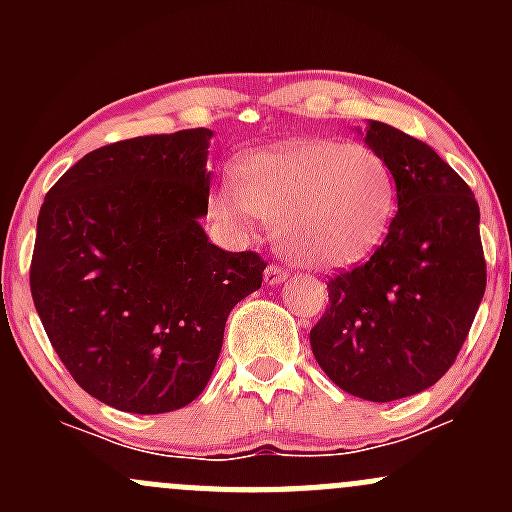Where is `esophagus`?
I'll return each instance as SVG.
<instances>
[{
  "label": "esophagus",
  "instance_id": "34e87169",
  "mask_svg": "<svg viewBox=\"0 0 512 512\" xmlns=\"http://www.w3.org/2000/svg\"><path fill=\"white\" fill-rule=\"evenodd\" d=\"M287 280V270L280 265H267L265 270V282L267 285H280V282Z\"/></svg>",
  "mask_w": 512,
  "mask_h": 512
}]
</instances>
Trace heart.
I'll use <instances>...</instances> for the list:
<instances>
[{
    "label": "heart",
    "instance_id": "obj_1",
    "mask_svg": "<svg viewBox=\"0 0 512 512\" xmlns=\"http://www.w3.org/2000/svg\"><path fill=\"white\" fill-rule=\"evenodd\" d=\"M230 225H275L280 250L309 270H344L366 260L394 223L399 185L389 160L361 143L307 138L260 151L220 188Z\"/></svg>",
    "mask_w": 512,
    "mask_h": 512
}]
</instances>
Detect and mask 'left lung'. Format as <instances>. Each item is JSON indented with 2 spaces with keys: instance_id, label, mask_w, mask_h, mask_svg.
Wrapping results in <instances>:
<instances>
[{
  "instance_id": "1",
  "label": "left lung",
  "mask_w": 512,
  "mask_h": 512,
  "mask_svg": "<svg viewBox=\"0 0 512 512\" xmlns=\"http://www.w3.org/2000/svg\"><path fill=\"white\" fill-rule=\"evenodd\" d=\"M364 143L389 160L399 210L374 255L327 282L309 344L339 389L384 404L451 369L483 299L485 257L476 195L446 160L381 121Z\"/></svg>"
}]
</instances>
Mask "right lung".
Here are the masks:
<instances>
[{
	"mask_svg": "<svg viewBox=\"0 0 512 512\" xmlns=\"http://www.w3.org/2000/svg\"><path fill=\"white\" fill-rule=\"evenodd\" d=\"M210 128L138 136L86 153L46 193L29 285L76 384L131 414L203 394L227 314L267 262L208 240Z\"/></svg>",
	"mask_w": 512,
	"mask_h": 512,
	"instance_id": "add662e5",
	"label": "right lung"
}]
</instances>
